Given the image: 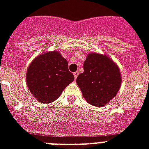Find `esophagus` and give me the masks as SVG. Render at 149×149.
I'll use <instances>...</instances> for the list:
<instances>
[{
	"instance_id": "1",
	"label": "esophagus",
	"mask_w": 149,
	"mask_h": 149,
	"mask_svg": "<svg viewBox=\"0 0 149 149\" xmlns=\"http://www.w3.org/2000/svg\"><path fill=\"white\" fill-rule=\"evenodd\" d=\"M73 75H74L75 79H77V77H78V75H79V72H75L74 73H73Z\"/></svg>"
}]
</instances>
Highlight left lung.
I'll list each match as a JSON object with an SVG mask.
<instances>
[{
    "instance_id": "obj_1",
    "label": "left lung",
    "mask_w": 149,
    "mask_h": 149,
    "mask_svg": "<svg viewBox=\"0 0 149 149\" xmlns=\"http://www.w3.org/2000/svg\"><path fill=\"white\" fill-rule=\"evenodd\" d=\"M84 70L77 79L84 97L93 106L106 105L117 95L121 85L118 65L107 55L92 52L86 56Z\"/></svg>"
}]
</instances>
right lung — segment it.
<instances>
[{"mask_svg":"<svg viewBox=\"0 0 149 149\" xmlns=\"http://www.w3.org/2000/svg\"><path fill=\"white\" fill-rule=\"evenodd\" d=\"M74 80L68 69V62L58 51L38 56L29 65L26 83L34 97L49 104L59 97L63 90Z\"/></svg>","mask_w":149,"mask_h":149,"instance_id":"add662e5","label":"right lung"}]
</instances>
